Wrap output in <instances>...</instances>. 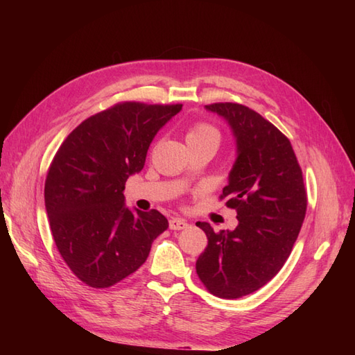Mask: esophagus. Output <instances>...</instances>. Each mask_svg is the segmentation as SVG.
I'll use <instances>...</instances> for the list:
<instances>
[{
    "mask_svg": "<svg viewBox=\"0 0 355 355\" xmlns=\"http://www.w3.org/2000/svg\"><path fill=\"white\" fill-rule=\"evenodd\" d=\"M188 227V223L184 219H179V218H171L168 220V228L173 230V231H180V230H185Z\"/></svg>",
    "mask_w": 355,
    "mask_h": 355,
    "instance_id": "esophagus-1",
    "label": "esophagus"
}]
</instances>
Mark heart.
<instances>
[{
  "instance_id": "obj_1",
  "label": "heart",
  "mask_w": 355,
  "mask_h": 355,
  "mask_svg": "<svg viewBox=\"0 0 355 355\" xmlns=\"http://www.w3.org/2000/svg\"><path fill=\"white\" fill-rule=\"evenodd\" d=\"M219 142H220L219 130L206 121H198L196 124H192L187 132L188 146L198 145V144H213L218 146Z\"/></svg>"
}]
</instances>
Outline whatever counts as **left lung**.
I'll use <instances>...</instances> for the list:
<instances>
[{
	"mask_svg": "<svg viewBox=\"0 0 355 355\" xmlns=\"http://www.w3.org/2000/svg\"><path fill=\"white\" fill-rule=\"evenodd\" d=\"M227 118L237 137V159L219 200L237 211L239 227L207 235L196 270L209 292L237 299L259 290L282 270L292 253L306 213V189L292 144L249 106L232 102L206 105Z\"/></svg>",
	"mask_w": 355,
	"mask_h": 355,
	"instance_id": "obj_1",
	"label": "left lung"
}]
</instances>
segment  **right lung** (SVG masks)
Segmentation results:
<instances>
[{
    "mask_svg": "<svg viewBox=\"0 0 355 355\" xmlns=\"http://www.w3.org/2000/svg\"><path fill=\"white\" fill-rule=\"evenodd\" d=\"M180 110V103H115L75 127L53 157L44 185L51 235L89 287L108 288L137 271L168 228L155 209L128 210L123 191L144 168L157 132Z\"/></svg>",
    "mask_w": 355,
    "mask_h": 355,
    "instance_id": "1",
    "label": "right lung"
}]
</instances>
